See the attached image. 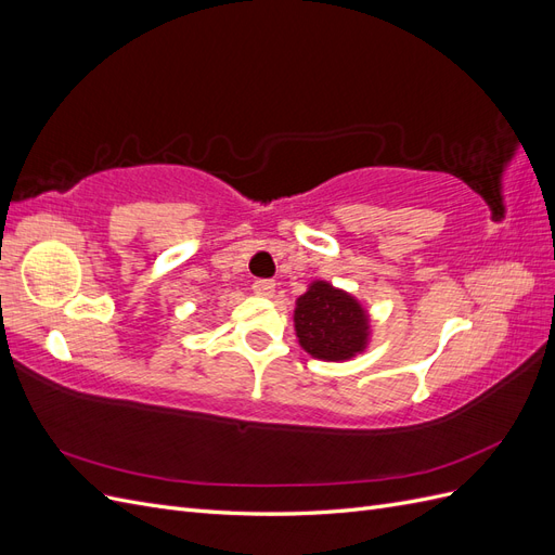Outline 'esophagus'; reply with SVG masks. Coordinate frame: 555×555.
Wrapping results in <instances>:
<instances>
[{
	"mask_svg": "<svg viewBox=\"0 0 555 555\" xmlns=\"http://www.w3.org/2000/svg\"><path fill=\"white\" fill-rule=\"evenodd\" d=\"M251 292L257 296H271L275 292V282L273 280H255L251 282Z\"/></svg>",
	"mask_w": 555,
	"mask_h": 555,
	"instance_id": "obj_1",
	"label": "esophagus"
}]
</instances>
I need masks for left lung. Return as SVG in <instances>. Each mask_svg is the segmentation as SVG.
I'll use <instances>...</instances> for the list:
<instances>
[{
    "instance_id": "1",
    "label": "left lung",
    "mask_w": 555,
    "mask_h": 555,
    "mask_svg": "<svg viewBox=\"0 0 555 555\" xmlns=\"http://www.w3.org/2000/svg\"><path fill=\"white\" fill-rule=\"evenodd\" d=\"M294 312L300 347L324 361H343L363 349L367 324L361 306L331 284L314 282Z\"/></svg>"
}]
</instances>
